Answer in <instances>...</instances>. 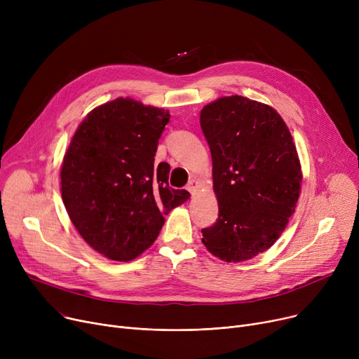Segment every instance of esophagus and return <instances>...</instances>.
Here are the masks:
<instances>
[{"label":"esophagus","mask_w":359,"mask_h":359,"mask_svg":"<svg viewBox=\"0 0 359 359\" xmlns=\"http://www.w3.org/2000/svg\"><path fill=\"white\" fill-rule=\"evenodd\" d=\"M201 187V183L196 180V179H192L189 182V184H187V191H189L192 195H195L198 192V189Z\"/></svg>","instance_id":"esophagus-1"}]
</instances>
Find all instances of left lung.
<instances>
[{
	"label": "left lung",
	"instance_id": "8db88e82",
	"mask_svg": "<svg viewBox=\"0 0 359 359\" xmlns=\"http://www.w3.org/2000/svg\"><path fill=\"white\" fill-rule=\"evenodd\" d=\"M201 128L219 208L202 243L224 262L249 260L272 246L295 211L303 172L291 132L273 107L243 96L203 106Z\"/></svg>",
	"mask_w": 359,
	"mask_h": 359
}]
</instances>
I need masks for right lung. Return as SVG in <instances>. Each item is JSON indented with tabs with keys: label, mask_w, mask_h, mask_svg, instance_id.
Returning a JSON list of instances; mask_svg holds the SVG:
<instances>
[{
	"label": "right lung",
	"mask_w": 359,
	"mask_h": 359,
	"mask_svg": "<svg viewBox=\"0 0 359 359\" xmlns=\"http://www.w3.org/2000/svg\"><path fill=\"white\" fill-rule=\"evenodd\" d=\"M170 113L119 97L93 109L64 156L61 194L74 227L104 257L128 262L156 241L164 215L189 199L154 164Z\"/></svg>",
	"instance_id": "1"
}]
</instances>
